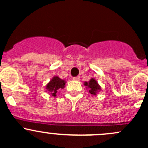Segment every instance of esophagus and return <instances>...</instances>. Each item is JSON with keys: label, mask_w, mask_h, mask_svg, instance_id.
I'll return each instance as SVG.
<instances>
[{"label": "esophagus", "mask_w": 148, "mask_h": 148, "mask_svg": "<svg viewBox=\"0 0 148 148\" xmlns=\"http://www.w3.org/2000/svg\"><path fill=\"white\" fill-rule=\"evenodd\" d=\"M73 80L74 81H79L80 80V77H73Z\"/></svg>", "instance_id": "esophagus-1"}]
</instances>
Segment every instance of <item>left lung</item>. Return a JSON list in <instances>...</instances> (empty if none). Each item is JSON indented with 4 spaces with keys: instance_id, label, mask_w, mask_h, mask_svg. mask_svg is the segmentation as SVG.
<instances>
[{
    "instance_id": "8db88e82",
    "label": "left lung",
    "mask_w": 148,
    "mask_h": 148,
    "mask_svg": "<svg viewBox=\"0 0 148 148\" xmlns=\"http://www.w3.org/2000/svg\"><path fill=\"white\" fill-rule=\"evenodd\" d=\"M86 89H89V92L92 96H97V94L101 91V86L95 78H91L89 81L84 82Z\"/></svg>"
}]
</instances>
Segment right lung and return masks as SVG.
<instances>
[{"label":"right lung","instance_id":"add662e5","mask_svg":"<svg viewBox=\"0 0 148 148\" xmlns=\"http://www.w3.org/2000/svg\"><path fill=\"white\" fill-rule=\"evenodd\" d=\"M66 82L64 79L59 78L58 76L52 77L49 83L46 85L45 91L48 94L53 97L56 96V93L59 89H63L64 88Z\"/></svg>","mask_w":148,"mask_h":148}]
</instances>
